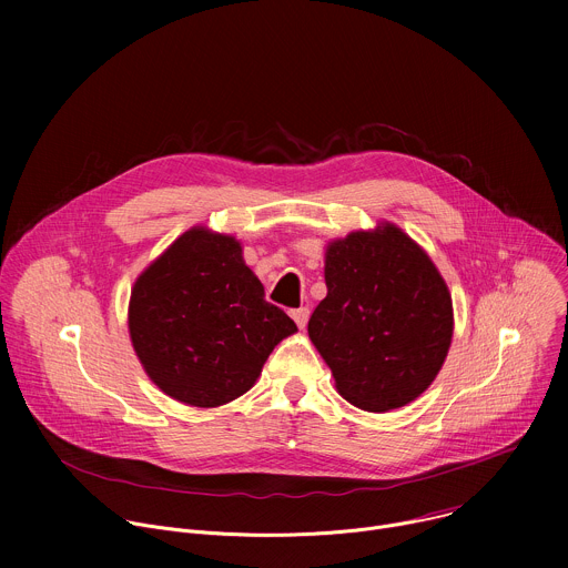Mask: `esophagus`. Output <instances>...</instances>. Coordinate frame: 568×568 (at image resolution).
<instances>
[{
  "label": "esophagus",
  "mask_w": 568,
  "mask_h": 568,
  "mask_svg": "<svg viewBox=\"0 0 568 568\" xmlns=\"http://www.w3.org/2000/svg\"><path fill=\"white\" fill-rule=\"evenodd\" d=\"M290 316L296 321V326L303 331L305 323H307V316H310V310L307 307H296V310H290Z\"/></svg>",
  "instance_id": "1"
}]
</instances>
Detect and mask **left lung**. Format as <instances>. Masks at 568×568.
Listing matches in <instances>:
<instances>
[{
    "label": "left lung",
    "mask_w": 568,
    "mask_h": 568,
    "mask_svg": "<svg viewBox=\"0 0 568 568\" xmlns=\"http://www.w3.org/2000/svg\"><path fill=\"white\" fill-rule=\"evenodd\" d=\"M326 285L307 335L337 390L375 414L416 399L454 331L452 296L429 256L393 224L355 231L328 247Z\"/></svg>",
    "instance_id": "1"
}]
</instances>
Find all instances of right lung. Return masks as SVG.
<instances>
[{
  "instance_id": "obj_1",
  "label": "right lung",
  "mask_w": 568,
  "mask_h": 568,
  "mask_svg": "<svg viewBox=\"0 0 568 568\" xmlns=\"http://www.w3.org/2000/svg\"><path fill=\"white\" fill-rule=\"evenodd\" d=\"M132 346L166 395L220 407L247 393L274 346L296 323L265 301V287L231 235L191 229L134 283Z\"/></svg>"
}]
</instances>
